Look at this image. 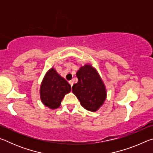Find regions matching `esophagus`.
I'll return each mask as SVG.
<instances>
[{
	"label": "esophagus",
	"mask_w": 153,
	"mask_h": 153,
	"mask_svg": "<svg viewBox=\"0 0 153 153\" xmlns=\"http://www.w3.org/2000/svg\"><path fill=\"white\" fill-rule=\"evenodd\" d=\"M69 84H70V85H71V87L73 86V85H74V82L72 81V80H71V81H69Z\"/></svg>",
	"instance_id": "1"
}]
</instances>
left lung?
Wrapping results in <instances>:
<instances>
[{
  "label": "left lung",
  "instance_id": "left-lung-1",
  "mask_svg": "<svg viewBox=\"0 0 153 153\" xmlns=\"http://www.w3.org/2000/svg\"><path fill=\"white\" fill-rule=\"evenodd\" d=\"M76 76L78 82L74 84L72 92L86 110L98 111L107 98V90L99 74L92 65L86 64L79 69Z\"/></svg>",
  "mask_w": 153,
  "mask_h": 153
}]
</instances>
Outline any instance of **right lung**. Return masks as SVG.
Masks as SVG:
<instances>
[{
    "label": "right lung",
    "mask_w": 153,
    "mask_h": 153,
    "mask_svg": "<svg viewBox=\"0 0 153 153\" xmlns=\"http://www.w3.org/2000/svg\"><path fill=\"white\" fill-rule=\"evenodd\" d=\"M70 84L52 67L46 72L40 88L41 101L46 107L55 109L60 107L65 95L70 92Z\"/></svg>",
    "instance_id": "right-lung-1"
}]
</instances>
